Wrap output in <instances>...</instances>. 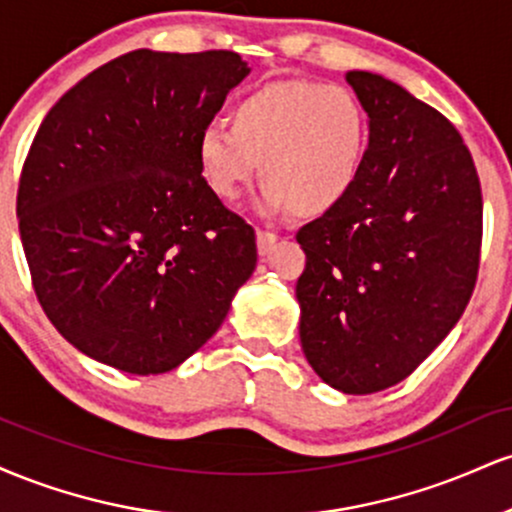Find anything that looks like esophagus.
<instances>
[{"instance_id":"esophagus-1","label":"esophagus","mask_w":512,"mask_h":512,"mask_svg":"<svg viewBox=\"0 0 512 512\" xmlns=\"http://www.w3.org/2000/svg\"><path fill=\"white\" fill-rule=\"evenodd\" d=\"M276 233L272 231H257V250H260V255H269V250L274 248L276 243Z\"/></svg>"}]
</instances>
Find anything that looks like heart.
<instances>
[{"label":"heart","mask_w":512,"mask_h":512,"mask_svg":"<svg viewBox=\"0 0 512 512\" xmlns=\"http://www.w3.org/2000/svg\"><path fill=\"white\" fill-rule=\"evenodd\" d=\"M228 122L197 139L199 175L223 202H236L260 166L264 214L317 219L351 195L366 166L370 117L346 86L269 81L240 98Z\"/></svg>","instance_id":"b5f03b06"}]
</instances>
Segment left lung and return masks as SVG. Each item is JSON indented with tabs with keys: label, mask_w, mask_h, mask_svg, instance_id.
<instances>
[{
	"label": "left lung",
	"mask_w": 512,
	"mask_h": 512,
	"mask_svg": "<svg viewBox=\"0 0 512 512\" xmlns=\"http://www.w3.org/2000/svg\"><path fill=\"white\" fill-rule=\"evenodd\" d=\"M366 105L370 144L351 195L296 240L301 346L334 390L397 385L448 337L474 284L481 187L460 132L407 88L346 72Z\"/></svg>",
	"instance_id": "obj_1"
}]
</instances>
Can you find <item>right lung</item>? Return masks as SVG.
<instances>
[{"mask_svg": "<svg viewBox=\"0 0 512 512\" xmlns=\"http://www.w3.org/2000/svg\"><path fill=\"white\" fill-rule=\"evenodd\" d=\"M248 74L238 52L134 50L45 115L23 163L19 233L45 315L93 361L178 368L255 272V231L197 168L199 134Z\"/></svg>", "mask_w": 512, "mask_h": 512, "instance_id": "right-lung-1", "label": "right lung"}]
</instances>
